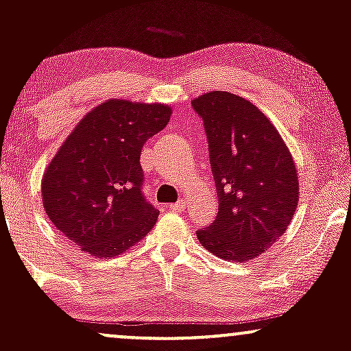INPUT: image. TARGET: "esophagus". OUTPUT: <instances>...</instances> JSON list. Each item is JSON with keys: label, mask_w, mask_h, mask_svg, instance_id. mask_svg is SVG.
Returning a JSON list of instances; mask_svg holds the SVG:
<instances>
[{"label": "esophagus", "mask_w": 351, "mask_h": 351, "mask_svg": "<svg viewBox=\"0 0 351 351\" xmlns=\"http://www.w3.org/2000/svg\"><path fill=\"white\" fill-rule=\"evenodd\" d=\"M168 208H170L171 211H184V209H186V203H184V199H180L178 203L168 204Z\"/></svg>", "instance_id": "obj_1"}]
</instances>
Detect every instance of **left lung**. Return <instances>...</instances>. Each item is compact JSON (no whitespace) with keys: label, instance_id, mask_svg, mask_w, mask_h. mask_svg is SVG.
Listing matches in <instances>:
<instances>
[{"label":"left lung","instance_id":"obj_1","mask_svg":"<svg viewBox=\"0 0 351 351\" xmlns=\"http://www.w3.org/2000/svg\"><path fill=\"white\" fill-rule=\"evenodd\" d=\"M208 136L219 209L199 243L226 261L245 263L284 234L299 203L293 158L254 104L224 90L193 99Z\"/></svg>","mask_w":351,"mask_h":351}]
</instances>
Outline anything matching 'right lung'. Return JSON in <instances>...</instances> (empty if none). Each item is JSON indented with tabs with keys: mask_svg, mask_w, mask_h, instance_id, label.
Listing matches in <instances>:
<instances>
[{
	"mask_svg": "<svg viewBox=\"0 0 351 351\" xmlns=\"http://www.w3.org/2000/svg\"><path fill=\"white\" fill-rule=\"evenodd\" d=\"M171 108L112 99L92 108L44 171L43 204L56 229L80 251L114 257L155 226L140 153L167 127Z\"/></svg>",
	"mask_w": 351,
	"mask_h": 351,
	"instance_id": "obj_1",
	"label": "right lung"
}]
</instances>
